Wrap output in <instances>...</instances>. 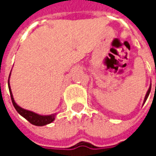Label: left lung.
Here are the masks:
<instances>
[{
  "label": "left lung",
  "mask_w": 156,
  "mask_h": 156,
  "mask_svg": "<svg viewBox=\"0 0 156 156\" xmlns=\"http://www.w3.org/2000/svg\"><path fill=\"white\" fill-rule=\"evenodd\" d=\"M150 90H151V87H149V89H148V90H147V94H146V96H145V99H144V102H145V101H146V100H147V96H148V95H149V93H150Z\"/></svg>",
  "instance_id": "obj_1"
}]
</instances>
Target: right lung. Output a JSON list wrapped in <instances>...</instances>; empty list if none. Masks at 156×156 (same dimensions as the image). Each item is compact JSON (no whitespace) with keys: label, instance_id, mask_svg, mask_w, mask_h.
I'll return each instance as SVG.
<instances>
[{"label":"right lung","instance_id":"add662e5","mask_svg":"<svg viewBox=\"0 0 156 156\" xmlns=\"http://www.w3.org/2000/svg\"><path fill=\"white\" fill-rule=\"evenodd\" d=\"M8 84H9V92H10L11 100H12V102H13V105H14L15 108L21 115V116H23L25 119H27V121L31 123V124L35 125V126H44V125L51 123L55 120V115H40L38 114H35V113H34L32 111L26 110V109L22 108L21 107H19L18 105L15 103L14 97H13V94H12V92H11V88H10V85H9V81H8Z\"/></svg>","mask_w":156,"mask_h":156}]
</instances>
